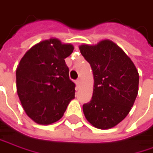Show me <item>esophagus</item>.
I'll list each match as a JSON object with an SVG mask.
<instances>
[{"label":"esophagus","mask_w":153,"mask_h":153,"mask_svg":"<svg viewBox=\"0 0 153 153\" xmlns=\"http://www.w3.org/2000/svg\"><path fill=\"white\" fill-rule=\"evenodd\" d=\"M75 83H76L77 88H79V85H80V80H79V79H77L76 81H75Z\"/></svg>","instance_id":"1"}]
</instances>
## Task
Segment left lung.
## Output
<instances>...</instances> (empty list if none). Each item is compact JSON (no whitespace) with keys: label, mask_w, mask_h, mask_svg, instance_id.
I'll return each mask as SVG.
<instances>
[{"label":"left lung","mask_w":153,"mask_h":153,"mask_svg":"<svg viewBox=\"0 0 153 153\" xmlns=\"http://www.w3.org/2000/svg\"><path fill=\"white\" fill-rule=\"evenodd\" d=\"M79 51L90 64L94 91L83 105L85 117L101 130L115 127L127 117L138 92L139 75L131 59L110 40L95 45H82Z\"/></svg>","instance_id":"obj_1"}]
</instances>
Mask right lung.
I'll list each match as a JSON object with an SVG mask.
<instances>
[{
	"label": "right lung",
	"instance_id": "obj_1",
	"mask_svg": "<svg viewBox=\"0 0 153 153\" xmlns=\"http://www.w3.org/2000/svg\"><path fill=\"white\" fill-rule=\"evenodd\" d=\"M74 46L57 38L44 40L30 49L16 68V89L29 117L39 124H51L62 117L75 95L65 59Z\"/></svg>",
	"mask_w": 153,
	"mask_h": 153
}]
</instances>
